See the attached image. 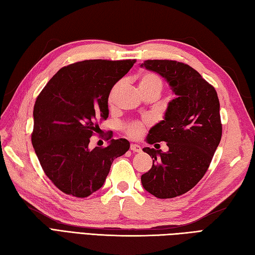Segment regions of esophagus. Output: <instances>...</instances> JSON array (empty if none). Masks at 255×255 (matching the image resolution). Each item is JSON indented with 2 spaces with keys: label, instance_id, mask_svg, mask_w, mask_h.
<instances>
[{
  "label": "esophagus",
  "instance_id": "34e87169",
  "mask_svg": "<svg viewBox=\"0 0 255 255\" xmlns=\"http://www.w3.org/2000/svg\"><path fill=\"white\" fill-rule=\"evenodd\" d=\"M130 150L132 151V152H141L142 151V148L140 147L139 144H130Z\"/></svg>",
  "mask_w": 255,
  "mask_h": 255
}]
</instances>
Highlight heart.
Here are the masks:
<instances>
[{"instance_id":"1","label":"heart","mask_w":255,"mask_h":255,"mask_svg":"<svg viewBox=\"0 0 255 255\" xmlns=\"http://www.w3.org/2000/svg\"><path fill=\"white\" fill-rule=\"evenodd\" d=\"M138 86H139L140 92H143L145 90H153V89L159 90L161 92L162 82H161V79L155 73L145 72L140 75L139 81H138ZM121 88H122V82H117L113 86L110 92V95H108V102L113 103V101L115 100V97ZM124 129L129 137L139 138L144 131V125L142 122H131L127 124Z\"/></svg>"}]
</instances>
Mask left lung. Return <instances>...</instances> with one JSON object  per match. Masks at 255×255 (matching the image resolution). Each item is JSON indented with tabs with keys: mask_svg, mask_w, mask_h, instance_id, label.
<instances>
[{
	"mask_svg": "<svg viewBox=\"0 0 255 255\" xmlns=\"http://www.w3.org/2000/svg\"><path fill=\"white\" fill-rule=\"evenodd\" d=\"M140 67L160 74L175 94L164 119L147 137L149 144L165 141L169 151L143 148L153 163L141 175L145 191L158 198H173L202 180L220 142L223 126L217 92L185 63L147 60Z\"/></svg>",
	"mask_w": 255,
	"mask_h": 255,
	"instance_id": "left-lung-1",
	"label": "left lung"
}]
</instances>
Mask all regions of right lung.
<instances>
[{
	"mask_svg": "<svg viewBox=\"0 0 255 255\" xmlns=\"http://www.w3.org/2000/svg\"><path fill=\"white\" fill-rule=\"evenodd\" d=\"M136 60H84L61 68L38 95L31 143L42 170L61 192L88 197L100 189L113 161L128 151L126 139L89 148L108 117V95Z\"/></svg>",
	"mask_w": 255,
	"mask_h": 255,
	"instance_id": "add662e5",
	"label": "right lung"
}]
</instances>
